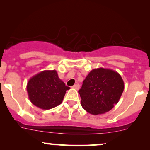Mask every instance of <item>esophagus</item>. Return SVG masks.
Masks as SVG:
<instances>
[{"instance_id": "esophagus-1", "label": "esophagus", "mask_w": 150, "mask_h": 150, "mask_svg": "<svg viewBox=\"0 0 150 150\" xmlns=\"http://www.w3.org/2000/svg\"><path fill=\"white\" fill-rule=\"evenodd\" d=\"M72 88H73V89H80V85H79V84H76V85H73V87H72Z\"/></svg>"}]
</instances>
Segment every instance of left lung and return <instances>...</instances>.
<instances>
[{"mask_svg": "<svg viewBox=\"0 0 150 150\" xmlns=\"http://www.w3.org/2000/svg\"><path fill=\"white\" fill-rule=\"evenodd\" d=\"M124 90V82L114 70L99 68L93 69L78 91L81 105L92 115L105 113L113 108Z\"/></svg>", "mask_w": 150, "mask_h": 150, "instance_id": "8db88e82", "label": "left lung"}]
</instances>
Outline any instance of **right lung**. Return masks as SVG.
Here are the masks:
<instances>
[{"label": "right lung", "mask_w": 150, "mask_h": 150, "mask_svg": "<svg viewBox=\"0 0 150 150\" xmlns=\"http://www.w3.org/2000/svg\"><path fill=\"white\" fill-rule=\"evenodd\" d=\"M70 89L58 77L56 70H44L29 80L27 91L34 106L48 110L62 103L65 92Z\"/></svg>", "instance_id": "add662e5"}]
</instances>
